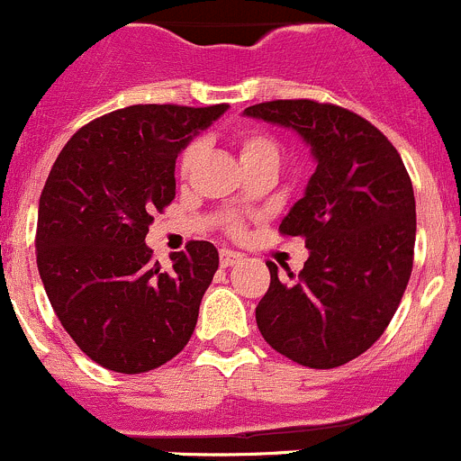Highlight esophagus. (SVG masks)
Returning <instances> with one entry per match:
<instances>
[{"mask_svg": "<svg viewBox=\"0 0 461 461\" xmlns=\"http://www.w3.org/2000/svg\"><path fill=\"white\" fill-rule=\"evenodd\" d=\"M220 262H221V267H232V264L241 262V255L235 253V250L221 249L220 250Z\"/></svg>", "mask_w": 461, "mask_h": 461, "instance_id": "esophagus-1", "label": "esophagus"}]
</instances>
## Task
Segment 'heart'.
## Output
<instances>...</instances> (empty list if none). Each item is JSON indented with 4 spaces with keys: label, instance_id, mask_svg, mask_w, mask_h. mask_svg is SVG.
Returning <instances> with one entry per match:
<instances>
[{
    "label": "heart",
    "instance_id": "1",
    "mask_svg": "<svg viewBox=\"0 0 461 461\" xmlns=\"http://www.w3.org/2000/svg\"><path fill=\"white\" fill-rule=\"evenodd\" d=\"M237 145H240L241 163L250 161V158H264V157L277 158L280 157V148H277L276 139L268 134H264V131H244V134L240 136V140H237ZM202 149H203V143L199 139L185 145V149L181 152V158H179L181 176H188L190 172H193V167H194V163H197ZM229 229L232 232H237L241 229L240 221L232 220L229 224Z\"/></svg>",
    "mask_w": 461,
    "mask_h": 461
}]
</instances>
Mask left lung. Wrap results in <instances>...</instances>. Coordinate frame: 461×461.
<instances>
[{
	"label": "left lung",
	"mask_w": 461,
	"mask_h": 461,
	"mask_svg": "<svg viewBox=\"0 0 461 461\" xmlns=\"http://www.w3.org/2000/svg\"><path fill=\"white\" fill-rule=\"evenodd\" d=\"M246 116L289 127L316 158L304 197L280 232L303 237L304 268L291 282L267 262L271 285L255 309L264 340L313 370L349 363L390 325L412 273L414 193L394 145L370 121L316 100H271Z\"/></svg>",
	"instance_id": "8db88e82"
}]
</instances>
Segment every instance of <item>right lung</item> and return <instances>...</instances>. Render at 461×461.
I'll return each instance as SVG.
<instances>
[{"label":"right lung","instance_id":"obj_1","mask_svg":"<svg viewBox=\"0 0 461 461\" xmlns=\"http://www.w3.org/2000/svg\"><path fill=\"white\" fill-rule=\"evenodd\" d=\"M226 109H116L80 127L49 172L35 232L40 277L67 334L107 370L149 372L193 336L220 253L188 241L163 271L145 235L175 199L179 152Z\"/></svg>","mask_w":461,"mask_h":461}]
</instances>
